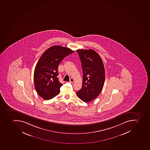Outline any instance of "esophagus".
Listing matches in <instances>:
<instances>
[{
  "label": "esophagus",
  "instance_id": "esophagus-1",
  "mask_svg": "<svg viewBox=\"0 0 150 150\" xmlns=\"http://www.w3.org/2000/svg\"><path fill=\"white\" fill-rule=\"evenodd\" d=\"M70 82H71V83H73V82H74V80L72 78H71V79H70Z\"/></svg>",
  "mask_w": 150,
  "mask_h": 150
}]
</instances>
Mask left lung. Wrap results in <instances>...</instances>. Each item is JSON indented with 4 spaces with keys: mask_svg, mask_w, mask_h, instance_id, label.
Segmentation results:
<instances>
[{
    "mask_svg": "<svg viewBox=\"0 0 150 150\" xmlns=\"http://www.w3.org/2000/svg\"><path fill=\"white\" fill-rule=\"evenodd\" d=\"M81 62L83 82L77 96L85 103L91 102L98 96L105 81V70L101 58L93 49H78Z\"/></svg>",
    "mask_w": 150,
    "mask_h": 150,
    "instance_id": "8db88e82",
    "label": "left lung"
}]
</instances>
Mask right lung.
I'll list each match as a JSON object with an SVG mask.
<instances>
[{
	"mask_svg": "<svg viewBox=\"0 0 150 150\" xmlns=\"http://www.w3.org/2000/svg\"><path fill=\"white\" fill-rule=\"evenodd\" d=\"M74 51L65 47L54 46L45 51L35 67L34 82L37 92L45 100L51 99L60 93V83L58 68L64 58Z\"/></svg>",
	"mask_w": 150,
	"mask_h": 150,
	"instance_id": "1",
	"label": "right lung"
}]
</instances>
